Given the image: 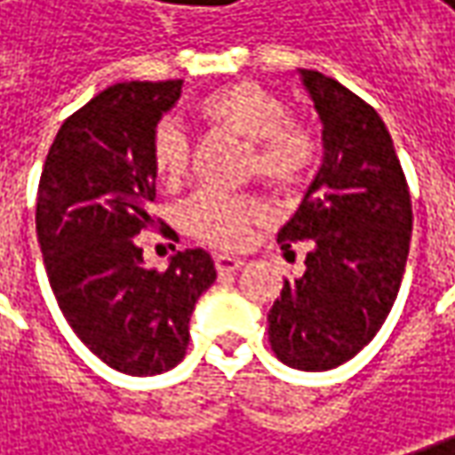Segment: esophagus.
<instances>
[{
    "label": "esophagus",
    "mask_w": 455,
    "mask_h": 455,
    "mask_svg": "<svg viewBox=\"0 0 455 455\" xmlns=\"http://www.w3.org/2000/svg\"><path fill=\"white\" fill-rule=\"evenodd\" d=\"M213 262H216V269H219V272H236V269L244 267V259H242V257H231V254H216Z\"/></svg>",
    "instance_id": "esophagus-1"
}]
</instances>
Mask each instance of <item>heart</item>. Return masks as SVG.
Here are the masks:
<instances>
[{
    "instance_id": "obj_1",
    "label": "heart",
    "mask_w": 455,
    "mask_h": 455,
    "mask_svg": "<svg viewBox=\"0 0 455 455\" xmlns=\"http://www.w3.org/2000/svg\"><path fill=\"white\" fill-rule=\"evenodd\" d=\"M196 119L208 129H219L247 142V168L259 180L280 190L300 188L321 155V140L313 129L287 119L280 96L254 84L236 81L208 91L193 107ZM155 175L175 186L188 172V142L175 124H160L149 142ZM265 219V208L249 196L198 193L186 208V224L216 247L244 244L254 224Z\"/></svg>"
}]
</instances>
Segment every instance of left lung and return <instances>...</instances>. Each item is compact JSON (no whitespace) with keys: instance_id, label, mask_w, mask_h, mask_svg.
Masks as SVG:
<instances>
[{"instance_id":"left-lung-1","label":"left lung","mask_w":455,"mask_h":455,"mask_svg":"<svg viewBox=\"0 0 455 455\" xmlns=\"http://www.w3.org/2000/svg\"><path fill=\"white\" fill-rule=\"evenodd\" d=\"M323 132V163L277 242H307L306 272L267 315L269 346L303 371L336 369L382 328L405 275L412 204L379 114L318 70H300Z\"/></svg>"}]
</instances>
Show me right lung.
Here are the masks:
<instances>
[{
    "label": "right lung",
    "mask_w": 455,
    "mask_h": 455,
    "mask_svg": "<svg viewBox=\"0 0 455 455\" xmlns=\"http://www.w3.org/2000/svg\"><path fill=\"white\" fill-rule=\"evenodd\" d=\"M183 81H129L63 122L37 188V242L73 333L111 369L163 374L186 356L190 315L216 280L204 249L148 269L134 236L155 224L149 142Z\"/></svg>",
    "instance_id": "1"
}]
</instances>
